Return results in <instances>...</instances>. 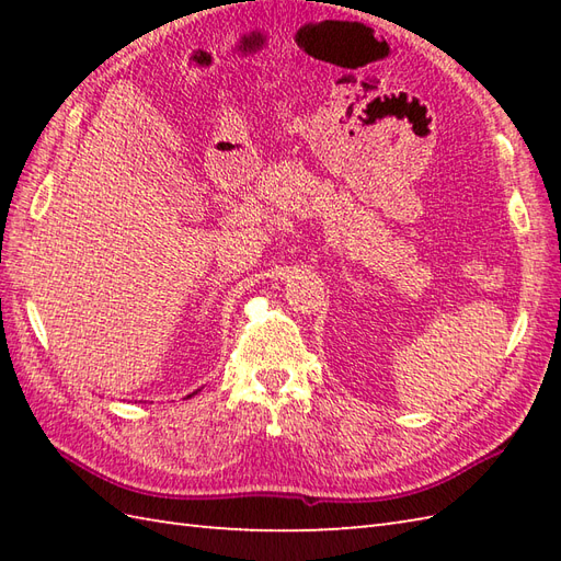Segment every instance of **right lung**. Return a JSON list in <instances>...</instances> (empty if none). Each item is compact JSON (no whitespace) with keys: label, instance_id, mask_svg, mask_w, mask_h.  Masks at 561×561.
<instances>
[{"label":"right lung","instance_id":"right-lung-1","mask_svg":"<svg viewBox=\"0 0 561 561\" xmlns=\"http://www.w3.org/2000/svg\"><path fill=\"white\" fill-rule=\"evenodd\" d=\"M193 396H197V390H195V392H193ZM193 396H187V398H193Z\"/></svg>","mask_w":561,"mask_h":561}]
</instances>
